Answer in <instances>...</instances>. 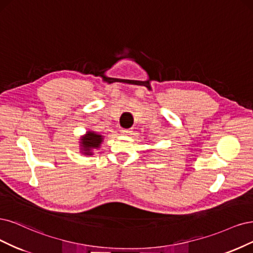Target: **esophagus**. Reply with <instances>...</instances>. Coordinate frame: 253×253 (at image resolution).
<instances>
[{"label":"esophagus","instance_id":"1","mask_svg":"<svg viewBox=\"0 0 253 253\" xmlns=\"http://www.w3.org/2000/svg\"><path fill=\"white\" fill-rule=\"evenodd\" d=\"M131 132H132L131 129H121V133L124 134V135H128V134H130Z\"/></svg>","mask_w":253,"mask_h":253}]
</instances>
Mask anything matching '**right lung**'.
I'll return each mask as SVG.
<instances>
[{"label":"right lung","instance_id":"add662e5","mask_svg":"<svg viewBox=\"0 0 253 253\" xmlns=\"http://www.w3.org/2000/svg\"><path fill=\"white\" fill-rule=\"evenodd\" d=\"M103 142V135L97 134L94 131H87L85 135L81 136L80 138V146L81 152L84 156H92L93 149L100 148V146Z\"/></svg>","mask_w":253,"mask_h":253}]
</instances>
